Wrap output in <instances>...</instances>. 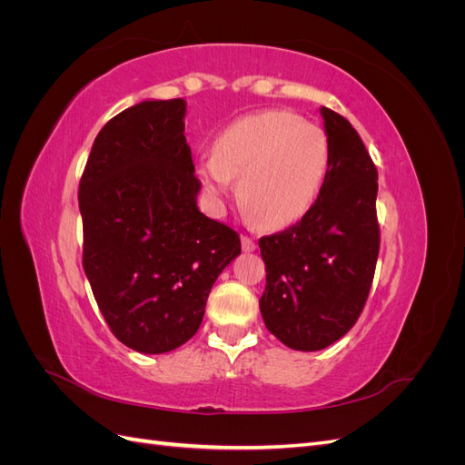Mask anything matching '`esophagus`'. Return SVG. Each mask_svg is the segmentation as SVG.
<instances>
[{"mask_svg":"<svg viewBox=\"0 0 465 465\" xmlns=\"http://www.w3.org/2000/svg\"><path fill=\"white\" fill-rule=\"evenodd\" d=\"M241 244H242V250H244V252H254V250H256V242L252 241L250 236H242V238H241Z\"/></svg>","mask_w":465,"mask_h":465,"instance_id":"34e87169","label":"esophagus"}]
</instances>
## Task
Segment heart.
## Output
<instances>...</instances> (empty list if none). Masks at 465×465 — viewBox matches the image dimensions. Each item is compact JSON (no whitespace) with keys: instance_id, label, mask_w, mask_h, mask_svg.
Masks as SVG:
<instances>
[{"instance_id":"1","label":"heart","mask_w":465,"mask_h":465,"mask_svg":"<svg viewBox=\"0 0 465 465\" xmlns=\"http://www.w3.org/2000/svg\"><path fill=\"white\" fill-rule=\"evenodd\" d=\"M328 166L326 134L291 112L265 110L229 124L195 174L215 203L229 198L238 180L248 215L265 229H283L314 205Z\"/></svg>"}]
</instances>
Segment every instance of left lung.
<instances>
[{"mask_svg":"<svg viewBox=\"0 0 465 465\" xmlns=\"http://www.w3.org/2000/svg\"><path fill=\"white\" fill-rule=\"evenodd\" d=\"M330 166L308 213L260 238L267 285L260 311L281 343L320 351L343 337L362 312L380 248L378 173L357 130L322 106Z\"/></svg>","mask_w":465,"mask_h":465,"instance_id":"left-lung-1","label":"left lung"}]
</instances>
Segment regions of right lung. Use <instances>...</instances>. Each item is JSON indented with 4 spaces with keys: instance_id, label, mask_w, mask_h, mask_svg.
<instances>
[{
    "instance_id": "right-lung-1",
    "label": "right lung",
    "mask_w": 465,
    "mask_h": 465,
    "mask_svg": "<svg viewBox=\"0 0 465 465\" xmlns=\"http://www.w3.org/2000/svg\"><path fill=\"white\" fill-rule=\"evenodd\" d=\"M186 101H142L98 132L79 184L83 270L112 333L161 355L198 331L241 238L198 207Z\"/></svg>"
}]
</instances>
